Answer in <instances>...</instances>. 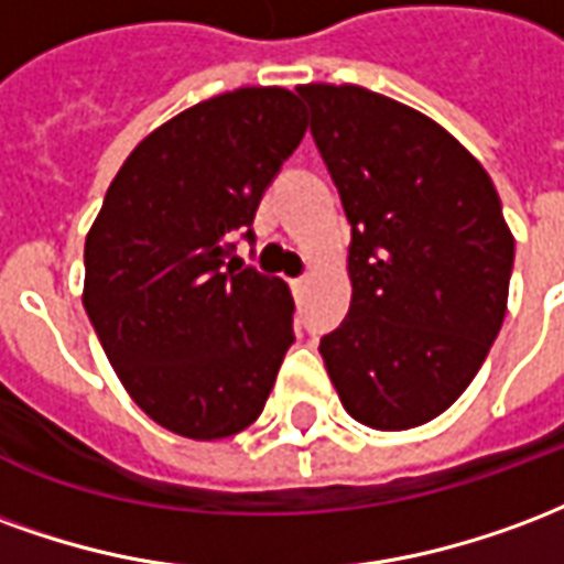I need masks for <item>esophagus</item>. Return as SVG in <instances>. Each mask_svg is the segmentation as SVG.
<instances>
[{
	"mask_svg": "<svg viewBox=\"0 0 564 564\" xmlns=\"http://www.w3.org/2000/svg\"><path fill=\"white\" fill-rule=\"evenodd\" d=\"M310 285V276H300V279H291V291H294V294H300V291H303V288Z\"/></svg>",
	"mask_w": 564,
	"mask_h": 564,
	"instance_id": "esophagus-1",
	"label": "esophagus"
}]
</instances>
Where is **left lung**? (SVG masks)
I'll use <instances>...</instances> for the list:
<instances>
[{"mask_svg": "<svg viewBox=\"0 0 564 564\" xmlns=\"http://www.w3.org/2000/svg\"><path fill=\"white\" fill-rule=\"evenodd\" d=\"M297 93L351 225V306L318 351L355 421L412 430L454 405L499 336L513 234L490 174L435 119L355 84Z\"/></svg>", "mask_w": 564, "mask_h": 564, "instance_id": "obj_1", "label": "left lung"}]
</instances>
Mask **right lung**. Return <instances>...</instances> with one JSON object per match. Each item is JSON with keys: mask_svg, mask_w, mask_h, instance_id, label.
I'll return each instance as SVG.
<instances>
[{"mask_svg": "<svg viewBox=\"0 0 564 564\" xmlns=\"http://www.w3.org/2000/svg\"><path fill=\"white\" fill-rule=\"evenodd\" d=\"M306 134L282 86H240L150 131L113 176L84 246V310L129 397L195 442L264 412L294 343L279 276L242 267L254 209Z\"/></svg>", "mask_w": 564, "mask_h": 564, "instance_id": "add662e5", "label": "right lung"}]
</instances>
